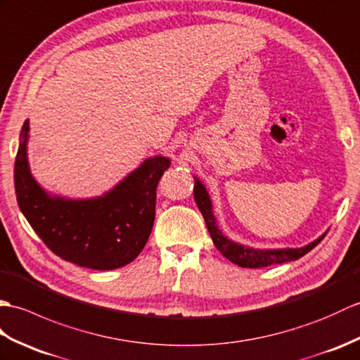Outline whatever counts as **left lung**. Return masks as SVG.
Masks as SVG:
<instances>
[{"instance_id": "1", "label": "left lung", "mask_w": 360, "mask_h": 360, "mask_svg": "<svg viewBox=\"0 0 360 360\" xmlns=\"http://www.w3.org/2000/svg\"><path fill=\"white\" fill-rule=\"evenodd\" d=\"M194 198L198 210H200L203 215L207 231H210L215 248H217V250L225 255L229 262H233L242 268H263V266L274 265V263L297 260L302 257V255H305L307 252L313 250L316 245L321 243L323 240V237L326 236L323 234L322 237H319L317 240L311 242L309 245L303 248H297V250H254V248H248V246L234 243L233 240H229V238H226L221 234V231L219 229L217 223H215V219H214L211 198L207 195L206 189L200 183V180H195Z\"/></svg>"}]
</instances>
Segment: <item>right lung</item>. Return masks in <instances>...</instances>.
<instances>
[{
    "mask_svg": "<svg viewBox=\"0 0 360 360\" xmlns=\"http://www.w3.org/2000/svg\"><path fill=\"white\" fill-rule=\"evenodd\" d=\"M15 158V193L24 217L49 250L78 266L108 271L131 263L145 248L155 219L157 185L171 160L148 158L105 195L91 200L51 197L32 177L21 127Z\"/></svg>",
    "mask_w": 360,
    "mask_h": 360,
    "instance_id": "add662e5",
    "label": "right lung"
}]
</instances>
